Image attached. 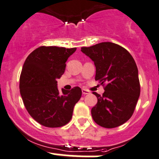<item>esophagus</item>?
I'll return each instance as SVG.
<instances>
[{
    "label": "esophagus",
    "instance_id": "34e87169",
    "mask_svg": "<svg viewBox=\"0 0 159 159\" xmlns=\"http://www.w3.org/2000/svg\"><path fill=\"white\" fill-rule=\"evenodd\" d=\"M82 93H83V94H84V95H86V94L90 93V92H89V90H87V89H82Z\"/></svg>",
    "mask_w": 159,
    "mask_h": 159
}]
</instances>
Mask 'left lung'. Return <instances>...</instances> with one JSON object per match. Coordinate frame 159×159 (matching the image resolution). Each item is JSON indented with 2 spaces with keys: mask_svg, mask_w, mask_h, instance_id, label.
Masks as SVG:
<instances>
[{
  "mask_svg": "<svg viewBox=\"0 0 159 159\" xmlns=\"http://www.w3.org/2000/svg\"><path fill=\"white\" fill-rule=\"evenodd\" d=\"M81 51L94 62L95 80L106 83L103 95L93 93L97 97L91 110L93 119L103 128L120 126L131 118L140 96L134 59L125 48L109 42L82 47Z\"/></svg>",
  "mask_w": 159,
  "mask_h": 159,
  "instance_id": "left-lung-1",
  "label": "left lung"
}]
</instances>
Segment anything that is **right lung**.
Returning <instances> with one entry per match:
<instances>
[{
    "label": "right lung",
    "instance_id": "1",
    "mask_svg": "<svg viewBox=\"0 0 159 159\" xmlns=\"http://www.w3.org/2000/svg\"><path fill=\"white\" fill-rule=\"evenodd\" d=\"M76 48L41 46L27 57L20 76V93L28 114L47 128L62 127L70 121L80 100L79 86L58 89L57 79L66 70L68 58Z\"/></svg>",
    "mask_w": 159,
    "mask_h": 159
}]
</instances>
